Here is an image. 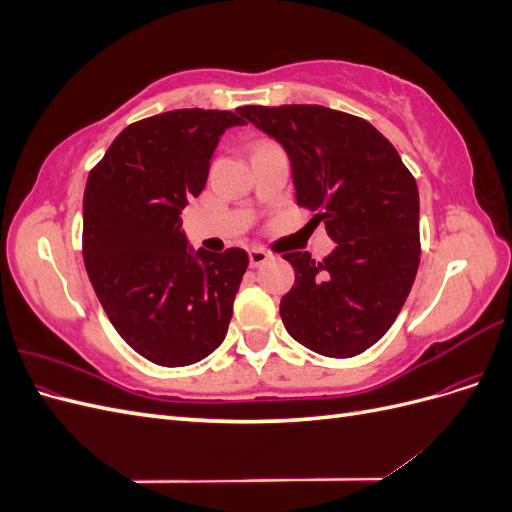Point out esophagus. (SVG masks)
Listing matches in <instances>:
<instances>
[{
    "mask_svg": "<svg viewBox=\"0 0 512 512\" xmlns=\"http://www.w3.org/2000/svg\"><path fill=\"white\" fill-rule=\"evenodd\" d=\"M267 260H269V254L265 250H260V247H254V250H250V265L252 267L265 265Z\"/></svg>",
    "mask_w": 512,
    "mask_h": 512,
    "instance_id": "esophagus-1",
    "label": "esophagus"
}]
</instances>
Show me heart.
<instances>
[{"label": "heart", "mask_w": 512, "mask_h": 512, "mask_svg": "<svg viewBox=\"0 0 512 512\" xmlns=\"http://www.w3.org/2000/svg\"><path fill=\"white\" fill-rule=\"evenodd\" d=\"M260 145H262V143H260Z\"/></svg>", "instance_id": "b5f03b06"}]
</instances>
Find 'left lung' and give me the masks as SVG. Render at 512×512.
Segmentation results:
<instances>
[{
	"instance_id": "1",
	"label": "left lung",
	"mask_w": 512,
	"mask_h": 512,
	"mask_svg": "<svg viewBox=\"0 0 512 512\" xmlns=\"http://www.w3.org/2000/svg\"><path fill=\"white\" fill-rule=\"evenodd\" d=\"M237 111L284 145L297 203L337 243L322 260L284 254L294 267V286L280 303L286 331L333 359L365 352L391 329L421 260L412 173L369 121L350 113L318 104Z\"/></svg>"
}]
</instances>
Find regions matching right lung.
<instances>
[{
  "instance_id": "obj_1",
  "label": "right lung",
  "mask_w": 512,
  "mask_h": 512,
  "mask_svg": "<svg viewBox=\"0 0 512 512\" xmlns=\"http://www.w3.org/2000/svg\"><path fill=\"white\" fill-rule=\"evenodd\" d=\"M237 113L179 108L130 123L87 179L91 286L123 342L162 367L192 365L224 342L250 262L239 247L192 254L179 218L203 192L224 130L245 123Z\"/></svg>"
}]
</instances>
